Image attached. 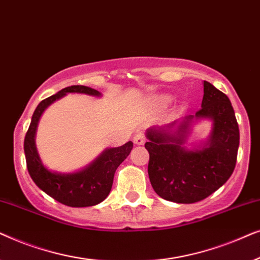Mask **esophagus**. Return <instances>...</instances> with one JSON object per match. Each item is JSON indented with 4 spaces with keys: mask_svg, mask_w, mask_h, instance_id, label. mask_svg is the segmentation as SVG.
<instances>
[{
    "mask_svg": "<svg viewBox=\"0 0 260 260\" xmlns=\"http://www.w3.org/2000/svg\"><path fill=\"white\" fill-rule=\"evenodd\" d=\"M145 141H147V138H145L144 134L138 133V134L135 135V137H134V142H135V144H137V145H142V144H144V143H145Z\"/></svg>",
    "mask_w": 260,
    "mask_h": 260,
    "instance_id": "34e87169",
    "label": "esophagus"
}]
</instances>
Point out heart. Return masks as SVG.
Masks as SVG:
<instances>
[{"mask_svg":"<svg viewBox=\"0 0 260 260\" xmlns=\"http://www.w3.org/2000/svg\"><path fill=\"white\" fill-rule=\"evenodd\" d=\"M172 102H173L172 95H161V97L157 99V104L159 106H168Z\"/></svg>","mask_w":260,"mask_h":260,"instance_id":"heart-1","label":"heart"}]
</instances>
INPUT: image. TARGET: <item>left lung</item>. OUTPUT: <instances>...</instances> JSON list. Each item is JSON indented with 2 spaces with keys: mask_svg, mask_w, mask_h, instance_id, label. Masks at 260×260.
Instances as JSON below:
<instances>
[{
  "mask_svg": "<svg viewBox=\"0 0 260 260\" xmlns=\"http://www.w3.org/2000/svg\"><path fill=\"white\" fill-rule=\"evenodd\" d=\"M212 122L207 140L186 147L194 122ZM148 174L151 186L162 199L177 204H194L218 190L232 175L239 148V126L229 97L204 81L201 109L165 126L147 130Z\"/></svg>",
  "mask_w": 260,
  "mask_h": 260,
  "instance_id": "1",
  "label": "left lung"
}]
</instances>
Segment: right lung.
Masks as SVG:
<instances>
[{"label": "right lung", "instance_id": "add662e5", "mask_svg": "<svg viewBox=\"0 0 260 260\" xmlns=\"http://www.w3.org/2000/svg\"><path fill=\"white\" fill-rule=\"evenodd\" d=\"M67 93L102 97L101 92L94 88L73 85L44 99L35 109L24 137L23 148L27 168L35 184L54 200L70 207H90L101 204L108 197L111 190L116 169L129 156L134 143L130 141L122 147L105 149L93 162L74 173L52 172L46 168L35 144L38 124L45 110L55 101L65 97Z\"/></svg>", "mask_w": 260, "mask_h": 260}]
</instances>
